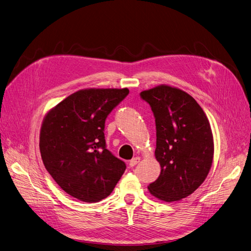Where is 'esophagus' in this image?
<instances>
[{"instance_id": "obj_1", "label": "esophagus", "mask_w": 251, "mask_h": 251, "mask_svg": "<svg viewBox=\"0 0 251 251\" xmlns=\"http://www.w3.org/2000/svg\"><path fill=\"white\" fill-rule=\"evenodd\" d=\"M139 161H140V158H139V157H135V158L131 159V160H130V162H129V166H130V167H134Z\"/></svg>"}]
</instances>
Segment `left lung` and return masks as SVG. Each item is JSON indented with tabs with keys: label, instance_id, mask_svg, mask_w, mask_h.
I'll return each mask as SVG.
<instances>
[{
	"label": "left lung",
	"instance_id": "8db88e82",
	"mask_svg": "<svg viewBox=\"0 0 251 251\" xmlns=\"http://www.w3.org/2000/svg\"><path fill=\"white\" fill-rule=\"evenodd\" d=\"M156 123L155 156L159 177L150 183L156 198L173 202L197 190L208 174L213 159V137L208 119L191 95L167 85L140 92Z\"/></svg>",
	"mask_w": 251,
	"mask_h": 251
}]
</instances>
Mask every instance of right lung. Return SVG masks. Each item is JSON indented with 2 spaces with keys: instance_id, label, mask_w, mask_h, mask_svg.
Returning a JSON list of instances; mask_svg holds the SVG:
<instances>
[{
  "instance_id": "obj_1",
  "label": "right lung",
  "mask_w": 251,
  "mask_h": 251,
  "mask_svg": "<svg viewBox=\"0 0 251 251\" xmlns=\"http://www.w3.org/2000/svg\"><path fill=\"white\" fill-rule=\"evenodd\" d=\"M123 89L73 93L46 115L40 133L43 163L69 195L100 202L115 189L126 164L106 149L105 119L128 95Z\"/></svg>"
}]
</instances>
